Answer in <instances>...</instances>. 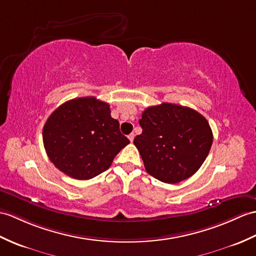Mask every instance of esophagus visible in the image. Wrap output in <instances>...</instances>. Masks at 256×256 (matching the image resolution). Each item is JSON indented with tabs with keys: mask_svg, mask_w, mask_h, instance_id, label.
<instances>
[{
	"mask_svg": "<svg viewBox=\"0 0 256 256\" xmlns=\"http://www.w3.org/2000/svg\"><path fill=\"white\" fill-rule=\"evenodd\" d=\"M134 138H135V134H134V133H130V134L128 135V140H130V142H133Z\"/></svg>",
	"mask_w": 256,
	"mask_h": 256,
	"instance_id": "1",
	"label": "esophagus"
}]
</instances>
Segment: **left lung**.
Masks as SVG:
<instances>
[{"label":"left lung","instance_id":"8db88e82","mask_svg":"<svg viewBox=\"0 0 256 256\" xmlns=\"http://www.w3.org/2000/svg\"><path fill=\"white\" fill-rule=\"evenodd\" d=\"M142 134L134 138L146 171L157 180L174 184L192 176L212 144L206 118L188 106L164 102L142 112Z\"/></svg>","mask_w":256,"mask_h":256}]
</instances>
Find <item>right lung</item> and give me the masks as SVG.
<instances>
[{"label":"right lung","mask_w":256,"mask_h":256,"mask_svg":"<svg viewBox=\"0 0 256 256\" xmlns=\"http://www.w3.org/2000/svg\"><path fill=\"white\" fill-rule=\"evenodd\" d=\"M44 145L51 162L77 180H89L109 169L114 158L130 140L111 118L110 106L82 97L61 104L42 130Z\"/></svg>","instance_id":"add662e5"}]
</instances>
